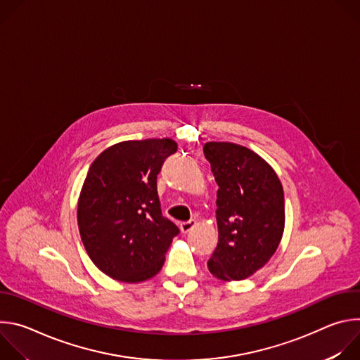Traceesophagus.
<instances>
[{
	"mask_svg": "<svg viewBox=\"0 0 360 360\" xmlns=\"http://www.w3.org/2000/svg\"><path fill=\"white\" fill-rule=\"evenodd\" d=\"M195 226H196V221H195V219H191V221H188V222H182V224L179 225V228H181V232H182V233H188V232H191Z\"/></svg>",
	"mask_w": 360,
	"mask_h": 360,
	"instance_id": "obj_1",
	"label": "esophagus"
}]
</instances>
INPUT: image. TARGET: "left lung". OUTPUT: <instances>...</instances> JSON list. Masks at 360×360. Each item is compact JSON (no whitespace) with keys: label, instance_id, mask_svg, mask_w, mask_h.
Masks as SVG:
<instances>
[{"label":"left lung","instance_id":"8db88e82","mask_svg":"<svg viewBox=\"0 0 360 360\" xmlns=\"http://www.w3.org/2000/svg\"><path fill=\"white\" fill-rule=\"evenodd\" d=\"M203 153L219 186V239L208 269L221 281H242L264 268L281 243L283 188L274 168L246 146L210 141Z\"/></svg>","mask_w":360,"mask_h":360}]
</instances>
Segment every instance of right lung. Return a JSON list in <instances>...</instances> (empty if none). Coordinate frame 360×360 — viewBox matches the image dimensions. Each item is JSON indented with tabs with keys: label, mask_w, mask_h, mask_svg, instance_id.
<instances>
[{
	"label": "right lung",
	"mask_w": 360,
	"mask_h": 360,
	"mask_svg": "<svg viewBox=\"0 0 360 360\" xmlns=\"http://www.w3.org/2000/svg\"><path fill=\"white\" fill-rule=\"evenodd\" d=\"M176 150L171 138L122 141L91 164L77 221L88 256L107 276L139 283L162 269L179 229L161 214L157 175Z\"/></svg>",
	"instance_id": "add662e5"
}]
</instances>
